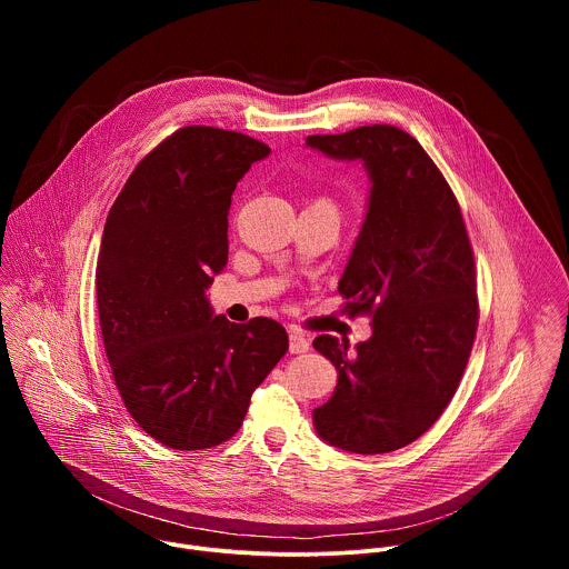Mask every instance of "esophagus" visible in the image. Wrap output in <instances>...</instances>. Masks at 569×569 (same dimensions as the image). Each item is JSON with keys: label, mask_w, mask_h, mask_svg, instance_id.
I'll use <instances>...</instances> for the list:
<instances>
[{"label": "esophagus", "mask_w": 569, "mask_h": 569, "mask_svg": "<svg viewBox=\"0 0 569 569\" xmlns=\"http://www.w3.org/2000/svg\"><path fill=\"white\" fill-rule=\"evenodd\" d=\"M288 349H290V353H306L310 349V340L299 331H290Z\"/></svg>", "instance_id": "1"}]
</instances>
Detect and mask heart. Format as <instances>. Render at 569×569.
Returning a JSON list of instances; mask_svg holds the SVG:
<instances>
[{"instance_id":"heart-1","label":"heart","mask_w":569,"mask_h":569,"mask_svg":"<svg viewBox=\"0 0 569 569\" xmlns=\"http://www.w3.org/2000/svg\"><path fill=\"white\" fill-rule=\"evenodd\" d=\"M321 202H323V200H321Z\"/></svg>"}]
</instances>
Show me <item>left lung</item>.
<instances>
[{"instance_id":"left-lung-1","label":"left lung","mask_w":569,"mask_h":569,"mask_svg":"<svg viewBox=\"0 0 569 569\" xmlns=\"http://www.w3.org/2000/svg\"><path fill=\"white\" fill-rule=\"evenodd\" d=\"M306 146L362 161L371 189L338 290L351 315H371V338L319 336L333 362V396L312 410L319 439L380 455L417 441L448 408L477 331L475 261L446 178L421 143L393 126L312 134Z\"/></svg>"}]
</instances>
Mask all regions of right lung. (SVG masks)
<instances>
[{"label": "right lung", "instance_id": "add662e5", "mask_svg": "<svg viewBox=\"0 0 569 569\" xmlns=\"http://www.w3.org/2000/svg\"><path fill=\"white\" fill-rule=\"evenodd\" d=\"M270 148L187 126L148 152L114 200L97 263L106 356L137 426L173 450L231 439L288 351L279 321L231 323L207 290L227 266L238 180Z\"/></svg>", "mask_w": 569, "mask_h": 569}]
</instances>
